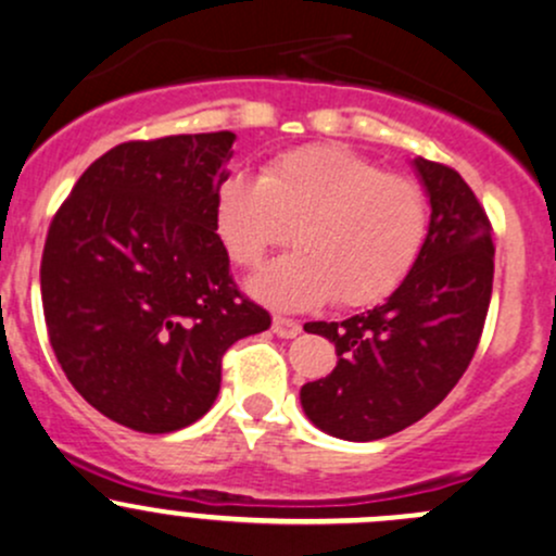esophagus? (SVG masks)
<instances>
[{
    "mask_svg": "<svg viewBox=\"0 0 556 556\" xmlns=\"http://www.w3.org/2000/svg\"><path fill=\"white\" fill-rule=\"evenodd\" d=\"M271 329L277 338H295V334H301V325L295 319H288V316H274Z\"/></svg>",
    "mask_w": 556,
    "mask_h": 556,
    "instance_id": "esophagus-1",
    "label": "esophagus"
}]
</instances>
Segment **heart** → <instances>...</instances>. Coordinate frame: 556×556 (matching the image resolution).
Wrapping results in <instances>:
<instances>
[{
	"mask_svg": "<svg viewBox=\"0 0 556 556\" xmlns=\"http://www.w3.org/2000/svg\"><path fill=\"white\" fill-rule=\"evenodd\" d=\"M427 227L417 181L343 144L285 152L261 179L235 170L216 192V231L235 264L258 266L295 229L301 250L250 279V292L277 308L380 303L417 264Z\"/></svg>",
	"mask_w": 556,
	"mask_h": 556,
	"instance_id": "obj_1",
	"label": "heart"
}]
</instances>
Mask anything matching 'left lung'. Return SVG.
<instances>
[{
    "label": "left lung",
    "instance_id": "left-lung-1",
    "mask_svg": "<svg viewBox=\"0 0 556 556\" xmlns=\"http://www.w3.org/2000/svg\"><path fill=\"white\" fill-rule=\"evenodd\" d=\"M430 198L417 264L382 306L345 321H308L338 351L332 375L301 388L319 430L377 441L419 422L465 375L493 288V229L467 181L443 163L414 157Z\"/></svg>",
    "mask_w": 556,
    "mask_h": 556
}]
</instances>
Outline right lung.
<instances>
[{
  "mask_svg": "<svg viewBox=\"0 0 556 556\" xmlns=\"http://www.w3.org/2000/svg\"><path fill=\"white\" fill-rule=\"evenodd\" d=\"M235 134L124 142L54 213L41 303L54 356L97 412L137 432L198 422L229 345L271 325L237 290L216 235Z\"/></svg>",
  "mask_w": 556,
  "mask_h": 556,
  "instance_id": "1",
  "label": "right lung"
}]
</instances>
